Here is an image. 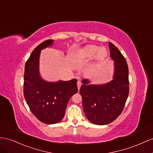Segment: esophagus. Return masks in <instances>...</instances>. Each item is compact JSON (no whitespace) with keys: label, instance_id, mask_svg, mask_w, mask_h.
<instances>
[{"label":"esophagus","instance_id":"1","mask_svg":"<svg viewBox=\"0 0 153 153\" xmlns=\"http://www.w3.org/2000/svg\"><path fill=\"white\" fill-rule=\"evenodd\" d=\"M77 85L78 90H79V89H80V88H81V82L79 81H78L77 82Z\"/></svg>","mask_w":153,"mask_h":153}]
</instances>
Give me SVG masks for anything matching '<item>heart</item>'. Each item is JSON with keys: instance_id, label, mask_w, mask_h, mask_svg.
Segmentation results:
<instances>
[{"instance_id": "heart-1", "label": "heart", "mask_w": 153, "mask_h": 153, "mask_svg": "<svg viewBox=\"0 0 153 153\" xmlns=\"http://www.w3.org/2000/svg\"><path fill=\"white\" fill-rule=\"evenodd\" d=\"M108 55V52L105 47L87 45L77 51L76 54V60L79 63H84L94 59L93 69L95 70L105 62Z\"/></svg>"}]
</instances>
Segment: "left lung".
<instances>
[{"instance_id": "left-lung-1", "label": "left lung", "mask_w": 153, "mask_h": 153, "mask_svg": "<svg viewBox=\"0 0 153 153\" xmlns=\"http://www.w3.org/2000/svg\"><path fill=\"white\" fill-rule=\"evenodd\" d=\"M108 43L110 58L114 61L113 79L95 85L84 79L79 90L85 114L95 125H106L114 121L123 111L129 95L128 64L117 47L111 42Z\"/></svg>"}]
</instances>
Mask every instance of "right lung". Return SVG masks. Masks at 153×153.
<instances>
[{"label":"right lung","instance_id":"right-lung-1","mask_svg":"<svg viewBox=\"0 0 153 153\" xmlns=\"http://www.w3.org/2000/svg\"><path fill=\"white\" fill-rule=\"evenodd\" d=\"M54 45L53 40L44 41L32 52L25 65L24 97L33 114L42 123H58L65 115L69 99L77 92L76 79L50 82L40 73L41 51Z\"/></svg>","mask_w":153,"mask_h":153}]
</instances>
